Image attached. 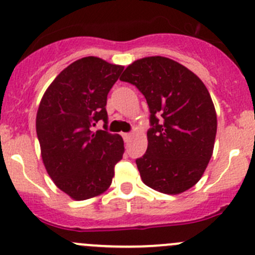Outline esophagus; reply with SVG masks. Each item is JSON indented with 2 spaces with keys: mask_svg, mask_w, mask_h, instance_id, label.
<instances>
[{
  "mask_svg": "<svg viewBox=\"0 0 255 255\" xmlns=\"http://www.w3.org/2000/svg\"><path fill=\"white\" fill-rule=\"evenodd\" d=\"M123 137H124V140H125V142H128V141H130V139H131L132 137V134H123Z\"/></svg>",
  "mask_w": 255,
  "mask_h": 255,
  "instance_id": "34e87169",
  "label": "esophagus"
}]
</instances>
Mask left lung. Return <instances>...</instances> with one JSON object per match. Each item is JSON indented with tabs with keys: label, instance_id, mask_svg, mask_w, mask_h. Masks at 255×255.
Returning <instances> with one entry per match:
<instances>
[{
	"label": "left lung",
	"instance_id": "left-lung-1",
	"mask_svg": "<svg viewBox=\"0 0 255 255\" xmlns=\"http://www.w3.org/2000/svg\"><path fill=\"white\" fill-rule=\"evenodd\" d=\"M120 80L141 91L151 114L146 152L136 160L142 183L184 193L200 180L214 150L218 124L209 91L193 71L162 56L136 60Z\"/></svg>",
	"mask_w": 255,
	"mask_h": 255
}]
</instances>
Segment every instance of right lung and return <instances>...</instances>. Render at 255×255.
I'll list each match as a JSON object with an SVG mask.
<instances>
[{
  "instance_id": "1",
  "label": "right lung",
  "mask_w": 255,
  "mask_h": 255,
  "mask_svg": "<svg viewBox=\"0 0 255 255\" xmlns=\"http://www.w3.org/2000/svg\"><path fill=\"white\" fill-rule=\"evenodd\" d=\"M123 70L100 57H82L57 75L40 101L36 132L43 165L74 200L105 193L123 157L120 135L93 131L99 120L108 123V94Z\"/></svg>"
}]
</instances>
